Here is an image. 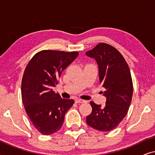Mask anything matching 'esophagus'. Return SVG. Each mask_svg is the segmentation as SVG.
Here are the masks:
<instances>
[{
	"label": "esophagus",
	"instance_id": "obj_1",
	"mask_svg": "<svg viewBox=\"0 0 155 155\" xmlns=\"http://www.w3.org/2000/svg\"><path fill=\"white\" fill-rule=\"evenodd\" d=\"M75 103H76V104L84 103V102H85V101L83 100V99H76L75 100Z\"/></svg>",
	"mask_w": 155,
	"mask_h": 155
}]
</instances>
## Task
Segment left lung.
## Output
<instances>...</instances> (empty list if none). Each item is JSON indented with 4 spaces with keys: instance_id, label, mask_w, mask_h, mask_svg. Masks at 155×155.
I'll use <instances>...</instances> for the list:
<instances>
[{
    "instance_id": "left-lung-1",
    "label": "left lung",
    "mask_w": 155,
    "mask_h": 155,
    "mask_svg": "<svg viewBox=\"0 0 155 155\" xmlns=\"http://www.w3.org/2000/svg\"><path fill=\"white\" fill-rule=\"evenodd\" d=\"M86 55L96 60L99 82L107 97L104 107L90 101L92 113L87 116L88 126L102 132L115 129L128 113L133 97L130 71L121 54L109 44L99 43Z\"/></svg>"
}]
</instances>
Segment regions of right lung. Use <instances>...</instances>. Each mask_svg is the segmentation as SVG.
Listing matches in <instances>:
<instances>
[{"label":"right lung","instance_id":"right-lung-1","mask_svg":"<svg viewBox=\"0 0 155 155\" xmlns=\"http://www.w3.org/2000/svg\"><path fill=\"white\" fill-rule=\"evenodd\" d=\"M78 52L43 50L34 56L25 68L22 80V100L34 126L42 135H51L63 126L65 114L73 99H62L52 90L61 73Z\"/></svg>","mask_w":155,"mask_h":155}]
</instances>
